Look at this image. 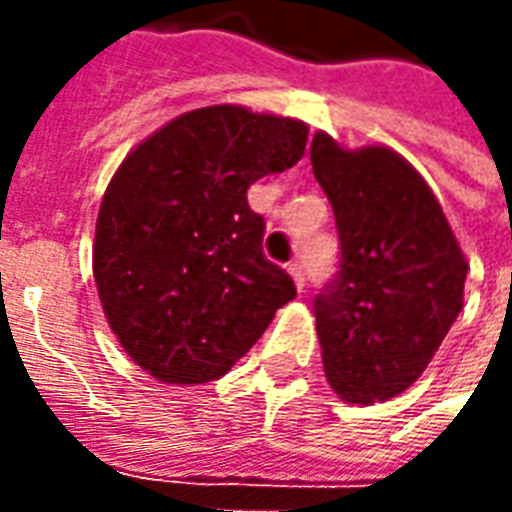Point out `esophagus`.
Masks as SVG:
<instances>
[{
    "label": "esophagus",
    "mask_w": 512,
    "mask_h": 512,
    "mask_svg": "<svg viewBox=\"0 0 512 512\" xmlns=\"http://www.w3.org/2000/svg\"><path fill=\"white\" fill-rule=\"evenodd\" d=\"M290 277H293V282H296V288L304 290V285H307V274H304V266H301L299 260H293L288 266Z\"/></svg>",
    "instance_id": "34e87169"
}]
</instances>
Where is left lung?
<instances>
[{"label": "left lung", "mask_w": 512, "mask_h": 512, "mask_svg": "<svg viewBox=\"0 0 512 512\" xmlns=\"http://www.w3.org/2000/svg\"><path fill=\"white\" fill-rule=\"evenodd\" d=\"M310 161L340 233V271L315 296L323 370L343 400L370 406L430 365L469 266L436 194L395 150H345L318 131Z\"/></svg>", "instance_id": "1"}]
</instances>
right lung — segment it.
<instances>
[{
	"label": "right lung",
	"mask_w": 512,
	"mask_h": 512,
	"mask_svg": "<svg viewBox=\"0 0 512 512\" xmlns=\"http://www.w3.org/2000/svg\"><path fill=\"white\" fill-rule=\"evenodd\" d=\"M304 145L301 120L219 104L175 117L117 167L93 274L106 321L145 373L164 384L224 376L296 296L263 255L266 222L246 189L293 167Z\"/></svg>",
	"instance_id": "add662e5"
}]
</instances>
